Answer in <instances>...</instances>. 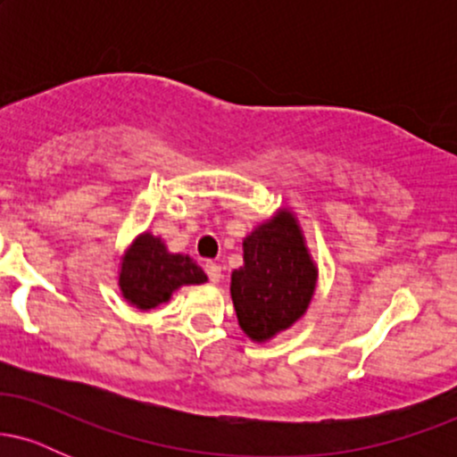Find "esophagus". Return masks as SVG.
I'll return each instance as SVG.
<instances>
[{
	"label": "esophagus",
	"instance_id": "1",
	"mask_svg": "<svg viewBox=\"0 0 457 457\" xmlns=\"http://www.w3.org/2000/svg\"><path fill=\"white\" fill-rule=\"evenodd\" d=\"M204 269H206L208 279H211L212 283L221 281V266H219L217 262H206V264H204Z\"/></svg>",
	"mask_w": 457,
	"mask_h": 457
}]
</instances>
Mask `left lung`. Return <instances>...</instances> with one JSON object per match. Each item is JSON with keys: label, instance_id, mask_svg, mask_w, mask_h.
Wrapping results in <instances>:
<instances>
[{"label": "left lung", "instance_id": "obj_1", "mask_svg": "<svg viewBox=\"0 0 457 457\" xmlns=\"http://www.w3.org/2000/svg\"><path fill=\"white\" fill-rule=\"evenodd\" d=\"M245 266L232 272V301L240 328L266 342L307 312L318 269L309 258L295 214L279 211L243 243Z\"/></svg>", "mask_w": 457, "mask_h": 457}]
</instances>
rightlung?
<instances>
[{
    "instance_id": "add662e5",
    "label": "right lung",
    "mask_w": 457,
    "mask_h": 457,
    "mask_svg": "<svg viewBox=\"0 0 457 457\" xmlns=\"http://www.w3.org/2000/svg\"><path fill=\"white\" fill-rule=\"evenodd\" d=\"M206 272L188 255L170 253L161 238L141 234L127 255L120 270V290L130 305L137 309H154L170 301L171 292L180 286L206 281Z\"/></svg>"
}]
</instances>
